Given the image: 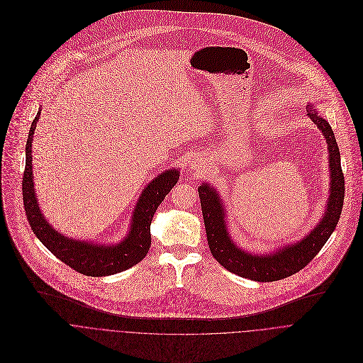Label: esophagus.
<instances>
[{"mask_svg":"<svg viewBox=\"0 0 363 363\" xmlns=\"http://www.w3.org/2000/svg\"><path fill=\"white\" fill-rule=\"evenodd\" d=\"M201 162H199V159L197 157H194L193 159V162H191V166H193V169H199V164H200Z\"/></svg>","mask_w":363,"mask_h":363,"instance_id":"1","label":"esophagus"}]
</instances>
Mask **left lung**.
<instances>
[{
	"label": "left lung",
	"instance_id": "8db88e82",
	"mask_svg": "<svg viewBox=\"0 0 363 363\" xmlns=\"http://www.w3.org/2000/svg\"><path fill=\"white\" fill-rule=\"evenodd\" d=\"M308 116L323 133L328 143L330 196L322 220L301 242L287 245L269 255H252L242 250L228 233L226 208L219 193L207 183L197 189L210 252L217 262L235 274L256 281H274L298 273L320 252L339 222L345 199V179L336 138L329 123L315 111L313 106H308Z\"/></svg>",
	"mask_w": 363,
	"mask_h": 363
}]
</instances>
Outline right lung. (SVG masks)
Returning a JSON list of instances; mask_svg holds the SVG:
<instances>
[{
  "label": "right lung",
  "mask_w": 363,
  "mask_h": 363,
  "mask_svg": "<svg viewBox=\"0 0 363 363\" xmlns=\"http://www.w3.org/2000/svg\"><path fill=\"white\" fill-rule=\"evenodd\" d=\"M40 113L41 111L37 113L30 128L26 146V170L23 176V200L31 230L57 259L86 276H108L137 264L150 249V225L153 216L159 204L177 183L179 172L176 169L166 170L153 179L147 187H144L133 213L130 232L121 243L104 246L84 240L68 239L52 229V226L45 220L34 193L31 143Z\"/></svg>",
  "instance_id": "1"
}]
</instances>
